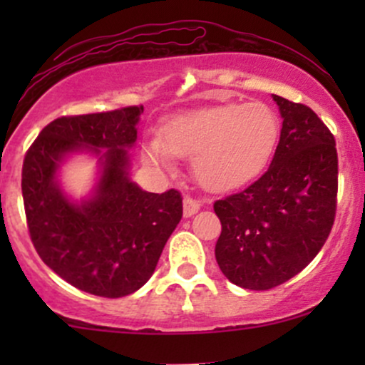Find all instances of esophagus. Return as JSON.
Masks as SVG:
<instances>
[{"label":"esophagus","mask_w":365,"mask_h":365,"mask_svg":"<svg viewBox=\"0 0 365 365\" xmlns=\"http://www.w3.org/2000/svg\"><path fill=\"white\" fill-rule=\"evenodd\" d=\"M200 209V202L199 200L192 199V197H183V216L185 217H192L197 211Z\"/></svg>","instance_id":"1"}]
</instances>
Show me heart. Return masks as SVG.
<instances>
[{
  "label": "heart",
  "mask_w": 365,
  "mask_h": 365,
  "mask_svg": "<svg viewBox=\"0 0 365 365\" xmlns=\"http://www.w3.org/2000/svg\"><path fill=\"white\" fill-rule=\"evenodd\" d=\"M279 139V120L264 103L223 104L178 115L144 140V156L163 171L192 158V173L206 190L226 192L261 175Z\"/></svg>",
  "instance_id": "obj_1"
}]
</instances>
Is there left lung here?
Instances as JSON below:
<instances>
[{
    "label": "left lung",
    "mask_w": 365,
    "mask_h": 365,
    "mask_svg": "<svg viewBox=\"0 0 365 365\" xmlns=\"http://www.w3.org/2000/svg\"><path fill=\"white\" fill-rule=\"evenodd\" d=\"M283 125L266 173L216 200L215 255L237 287L269 290L299 274L328 238L336 211L334 137L311 108L273 94Z\"/></svg>",
    "instance_id": "1"
}]
</instances>
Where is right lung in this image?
<instances>
[{"instance_id": "right-lung-1", "label": "right lung", "mask_w": 365, "mask_h": 365, "mask_svg": "<svg viewBox=\"0 0 365 365\" xmlns=\"http://www.w3.org/2000/svg\"><path fill=\"white\" fill-rule=\"evenodd\" d=\"M142 106L63 116L43 128L22 168L32 244L60 278L92 295L118 299L148 283L182 220V195L145 192L130 177ZM77 153L96 158L91 192L75 200L61 168Z\"/></svg>"}]
</instances>
